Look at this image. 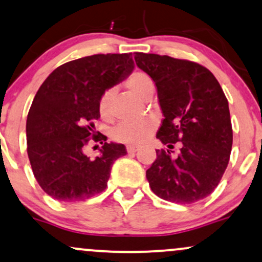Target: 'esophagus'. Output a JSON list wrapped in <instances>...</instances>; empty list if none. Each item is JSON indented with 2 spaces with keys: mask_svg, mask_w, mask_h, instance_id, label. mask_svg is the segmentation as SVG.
Segmentation results:
<instances>
[{
  "mask_svg": "<svg viewBox=\"0 0 262 262\" xmlns=\"http://www.w3.org/2000/svg\"><path fill=\"white\" fill-rule=\"evenodd\" d=\"M138 150H139V147L134 146V145H128V146H127V152L128 154H134V152H137Z\"/></svg>",
  "mask_w": 262,
  "mask_h": 262,
  "instance_id": "1",
  "label": "esophagus"
}]
</instances>
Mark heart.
I'll list each match as a JSON object with an SVG mask.
<instances>
[{
	"instance_id": "obj_1",
	"label": "heart",
	"mask_w": 262,
	"mask_h": 262,
	"mask_svg": "<svg viewBox=\"0 0 262 262\" xmlns=\"http://www.w3.org/2000/svg\"><path fill=\"white\" fill-rule=\"evenodd\" d=\"M124 86L141 100H149L155 91V84L150 75L140 71L133 72L129 75L124 80ZM113 96H115V90L107 89L100 96L97 103L100 116L106 121L113 117ZM155 123L150 119L140 122H122L115 128L112 137L118 143L139 145L149 139L155 132Z\"/></svg>"
}]
</instances>
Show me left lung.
I'll return each instance as SVG.
<instances>
[{
    "label": "left lung",
    "instance_id": "8db88e82",
    "mask_svg": "<svg viewBox=\"0 0 262 262\" xmlns=\"http://www.w3.org/2000/svg\"><path fill=\"white\" fill-rule=\"evenodd\" d=\"M135 63L155 81L165 116L146 171L151 190L176 204L196 203L215 190L231 156L233 130L228 101L207 68L188 59L135 52ZM176 144L177 156H171Z\"/></svg>",
    "mask_w": 262,
    "mask_h": 262
}]
</instances>
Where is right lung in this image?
<instances>
[{"mask_svg": "<svg viewBox=\"0 0 262 262\" xmlns=\"http://www.w3.org/2000/svg\"><path fill=\"white\" fill-rule=\"evenodd\" d=\"M133 68L132 53H100L59 66L41 84L28 113L27 151L37 183L53 199L75 203L106 189L113 162L127 150L94 132L97 103ZM91 139L103 144L95 159L83 154Z\"/></svg>", "mask_w": 262, "mask_h": 262, "instance_id": "right-lung-1", "label": "right lung"}]
</instances>
